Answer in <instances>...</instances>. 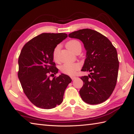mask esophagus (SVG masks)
Instances as JSON below:
<instances>
[{
    "mask_svg": "<svg viewBox=\"0 0 134 134\" xmlns=\"http://www.w3.org/2000/svg\"><path fill=\"white\" fill-rule=\"evenodd\" d=\"M70 78H71L72 80H75L76 79V77L74 76H70Z\"/></svg>",
    "mask_w": 134,
    "mask_h": 134,
    "instance_id": "34e87169",
    "label": "esophagus"
}]
</instances>
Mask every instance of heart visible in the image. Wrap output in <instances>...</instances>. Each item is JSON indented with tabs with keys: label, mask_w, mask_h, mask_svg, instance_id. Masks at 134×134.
Wrapping results in <instances>:
<instances>
[{
	"label": "heart",
	"mask_w": 134,
	"mask_h": 134,
	"mask_svg": "<svg viewBox=\"0 0 134 134\" xmlns=\"http://www.w3.org/2000/svg\"><path fill=\"white\" fill-rule=\"evenodd\" d=\"M81 47L80 42L76 40H71L66 43V47L70 51L74 52L75 50L77 47ZM60 46V45H57L54 48L52 51V58L54 60H57L58 55ZM80 68V65L78 63L72 62H65L60 66V71L64 74L73 75L75 74L76 70Z\"/></svg>",
	"instance_id": "heart-1"
}]
</instances>
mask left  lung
Wrapping results in <instances>:
<instances>
[{
	"label": "left lung",
	"instance_id": "1",
	"mask_svg": "<svg viewBox=\"0 0 134 134\" xmlns=\"http://www.w3.org/2000/svg\"><path fill=\"white\" fill-rule=\"evenodd\" d=\"M68 36L81 40L86 50L81 70L90 74L80 77L83 82L79 91L82 99L89 104L105 102L117 83L119 61L115 48L106 37L92 29L79 30Z\"/></svg>",
	"mask_w": 134,
	"mask_h": 134
}]
</instances>
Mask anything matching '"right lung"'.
<instances>
[{"label":"right lung","instance_id":"right-lung-1","mask_svg":"<svg viewBox=\"0 0 134 134\" xmlns=\"http://www.w3.org/2000/svg\"><path fill=\"white\" fill-rule=\"evenodd\" d=\"M67 37L63 32L42 33L26 43L20 52L18 77L24 94L38 107L51 109L61 104L72 81L65 74L49 79L58 72L53 62V49Z\"/></svg>","mask_w":134,"mask_h":134}]
</instances>
